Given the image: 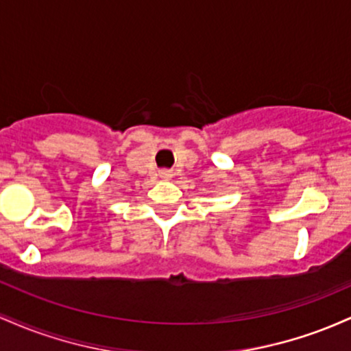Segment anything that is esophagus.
<instances>
[{
	"label": "esophagus",
	"instance_id": "34e87169",
	"mask_svg": "<svg viewBox=\"0 0 351 351\" xmlns=\"http://www.w3.org/2000/svg\"><path fill=\"white\" fill-rule=\"evenodd\" d=\"M173 176V173L170 170H162L160 171V178L162 180H170Z\"/></svg>",
	"mask_w": 351,
	"mask_h": 351
}]
</instances>
